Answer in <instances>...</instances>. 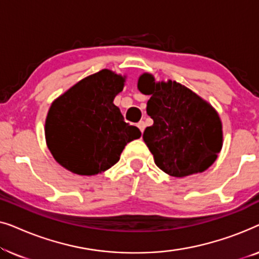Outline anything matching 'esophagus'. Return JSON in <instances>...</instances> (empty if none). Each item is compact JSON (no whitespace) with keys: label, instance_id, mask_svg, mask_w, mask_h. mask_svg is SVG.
Instances as JSON below:
<instances>
[{"label":"esophagus","instance_id":"1","mask_svg":"<svg viewBox=\"0 0 259 259\" xmlns=\"http://www.w3.org/2000/svg\"><path fill=\"white\" fill-rule=\"evenodd\" d=\"M138 127H139L140 132H141V133H144L145 127H146V123H145L144 121H139V122H138Z\"/></svg>","mask_w":259,"mask_h":259}]
</instances>
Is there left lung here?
I'll list each match as a JSON object with an SVG mask.
<instances>
[{"label":"left lung","mask_w":259,"mask_h":259,"mask_svg":"<svg viewBox=\"0 0 259 259\" xmlns=\"http://www.w3.org/2000/svg\"><path fill=\"white\" fill-rule=\"evenodd\" d=\"M138 90L151 97L146 111L153 125L143 138L155 165L177 178L210 167L223 147L222 120L211 104L177 81L155 82L150 73L139 76Z\"/></svg>","instance_id":"left-lung-1"}]
</instances>
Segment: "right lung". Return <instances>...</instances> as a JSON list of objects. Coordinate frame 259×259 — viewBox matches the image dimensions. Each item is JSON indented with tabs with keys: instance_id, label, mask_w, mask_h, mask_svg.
Instances as JSON below:
<instances>
[{
	"instance_id": "obj_1",
	"label": "right lung",
	"mask_w": 259,
	"mask_h": 259,
	"mask_svg": "<svg viewBox=\"0 0 259 259\" xmlns=\"http://www.w3.org/2000/svg\"><path fill=\"white\" fill-rule=\"evenodd\" d=\"M126 76L113 70L80 80L52 102L45 125L48 150L62 167L79 176H95L119 161L130 141L141 137L125 122L114 98Z\"/></svg>"
}]
</instances>
